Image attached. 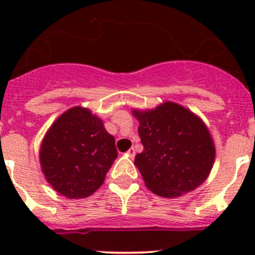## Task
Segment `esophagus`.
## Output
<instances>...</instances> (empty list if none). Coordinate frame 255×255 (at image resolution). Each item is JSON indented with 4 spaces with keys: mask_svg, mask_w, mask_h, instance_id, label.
<instances>
[{
    "mask_svg": "<svg viewBox=\"0 0 255 255\" xmlns=\"http://www.w3.org/2000/svg\"><path fill=\"white\" fill-rule=\"evenodd\" d=\"M126 154L129 155L130 158H134V157H135V149H134V148H130V149L126 152Z\"/></svg>",
    "mask_w": 255,
    "mask_h": 255,
    "instance_id": "1",
    "label": "esophagus"
}]
</instances>
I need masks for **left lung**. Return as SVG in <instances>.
Here are the masks:
<instances>
[{
    "instance_id": "1",
    "label": "left lung",
    "mask_w": 255,
    "mask_h": 255,
    "mask_svg": "<svg viewBox=\"0 0 255 255\" xmlns=\"http://www.w3.org/2000/svg\"><path fill=\"white\" fill-rule=\"evenodd\" d=\"M143 152L135 166L145 186L163 198H177L206 181L216 158L215 141L198 115L175 102L152 110L134 108Z\"/></svg>"
}]
</instances>
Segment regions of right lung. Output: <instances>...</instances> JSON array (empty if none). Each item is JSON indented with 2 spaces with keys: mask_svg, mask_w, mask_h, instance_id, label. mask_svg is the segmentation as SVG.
<instances>
[{
  "mask_svg": "<svg viewBox=\"0 0 255 255\" xmlns=\"http://www.w3.org/2000/svg\"><path fill=\"white\" fill-rule=\"evenodd\" d=\"M116 157L115 138L102 119L80 106L56 119L39 149L47 182L69 199L87 198L100 189Z\"/></svg>",
  "mask_w": 255,
  "mask_h": 255,
  "instance_id": "right-lung-1",
  "label": "right lung"
}]
</instances>
